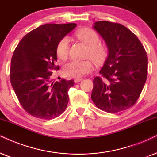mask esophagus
I'll return each instance as SVG.
<instances>
[{
    "mask_svg": "<svg viewBox=\"0 0 157 157\" xmlns=\"http://www.w3.org/2000/svg\"><path fill=\"white\" fill-rule=\"evenodd\" d=\"M82 78H75V80H74V81H75V83L80 82V81H82Z\"/></svg>",
    "mask_w": 157,
    "mask_h": 157,
    "instance_id": "esophagus-1",
    "label": "esophagus"
}]
</instances>
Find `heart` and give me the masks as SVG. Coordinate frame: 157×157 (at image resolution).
Listing matches in <instances>:
<instances>
[{"instance_id":"obj_1","label":"heart","mask_w":157,"mask_h":157,"mask_svg":"<svg viewBox=\"0 0 157 157\" xmlns=\"http://www.w3.org/2000/svg\"><path fill=\"white\" fill-rule=\"evenodd\" d=\"M75 36L88 45L86 58H91L97 64H101L106 60L109 55L108 46L105 43L100 42V37L96 31L88 28L81 29L75 33ZM69 37H63L56 48L57 56L61 60H65L69 56ZM93 68V62L90 59L83 61L72 60L63 67V73L67 77L80 78L90 73Z\"/></svg>"}]
</instances>
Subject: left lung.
<instances>
[{"mask_svg":"<svg viewBox=\"0 0 157 157\" xmlns=\"http://www.w3.org/2000/svg\"><path fill=\"white\" fill-rule=\"evenodd\" d=\"M93 28L101 35L109 55L93 79L91 98L98 109L117 113L136 104L147 79L148 58L144 45L130 29L118 23L99 21Z\"/></svg>","mask_w":157,"mask_h":157,"instance_id":"left-lung-1","label":"left lung"}]
</instances>
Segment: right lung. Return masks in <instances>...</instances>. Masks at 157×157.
Instances as JSON below:
<instances>
[{
  "label": "right lung",
  "instance_id": "right-lung-1",
  "mask_svg": "<svg viewBox=\"0 0 157 157\" xmlns=\"http://www.w3.org/2000/svg\"><path fill=\"white\" fill-rule=\"evenodd\" d=\"M76 27V24H45L23 37L11 58L10 80L23 109L42 120L61 115L69 101L68 90L74 80H51L59 41Z\"/></svg>",
  "mask_w": 157,
  "mask_h": 157
}]
</instances>
